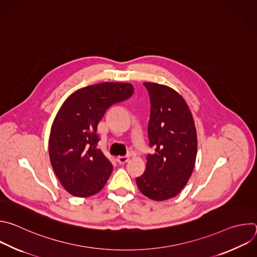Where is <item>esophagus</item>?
I'll return each mask as SVG.
<instances>
[{
	"instance_id": "34e87169",
	"label": "esophagus",
	"mask_w": 257,
	"mask_h": 257,
	"mask_svg": "<svg viewBox=\"0 0 257 257\" xmlns=\"http://www.w3.org/2000/svg\"><path fill=\"white\" fill-rule=\"evenodd\" d=\"M116 160L119 165H124L125 163H127L129 161V158L128 157H118Z\"/></svg>"
}]
</instances>
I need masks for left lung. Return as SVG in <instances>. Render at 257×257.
<instances>
[{
	"label": "left lung",
	"mask_w": 257,
	"mask_h": 257,
	"mask_svg": "<svg viewBox=\"0 0 257 257\" xmlns=\"http://www.w3.org/2000/svg\"><path fill=\"white\" fill-rule=\"evenodd\" d=\"M151 98L150 145L154 155L146 158L144 173L136 178L140 192L163 201L178 195L193 172L197 154V135L190 108L176 90L145 82Z\"/></svg>",
	"instance_id": "1"
}]
</instances>
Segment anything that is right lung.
Returning <instances> with one entry per match:
<instances>
[{
  "label": "right lung",
  "instance_id": "right-lung-1",
  "mask_svg": "<svg viewBox=\"0 0 257 257\" xmlns=\"http://www.w3.org/2000/svg\"><path fill=\"white\" fill-rule=\"evenodd\" d=\"M132 93L130 83L103 82L73 92L60 107L51 128L49 154L55 174L73 196L94 195L105 185L113 166L96 149L97 125L109 106Z\"/></svg>",
  "mask_w": 257,
  "mask_h": 257
}]
</instances>
